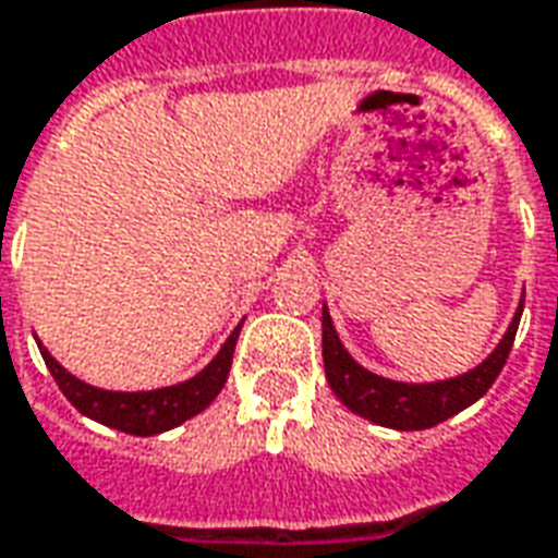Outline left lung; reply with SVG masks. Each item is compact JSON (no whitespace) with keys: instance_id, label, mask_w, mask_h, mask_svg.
I'll list each match as a JSON object with an SVG mask.
<instances>
[{"instance_id":"8db88e82","label":"left lung","mask_w":558,"mask_h":558,"mask_svg":"<svg viewBox=\"0 0 558 558\" xmlns=\"http://www.w3.org/2000/svg\"><path fill=\"white\" fill-rule=\"evenodd\" d=\"M520 314H523V307L517 311V317L510 323L508 335L501 338V344L496 347V353L483 365H477L474 372L453 377V380H441V384H399V380L377 377L356 365L344 344L338 341L329 311H323V365H326L329 387L353 414L365 416L377 426L399 428V432L438 426L447 416L474 404L496 384V377L508 362L513 338H517Z\"/></svg>"}]
</instances>
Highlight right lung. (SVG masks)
Wrapping results in <instances>:
<instances>
[{"label":"right lung","mask_w":558,"mask_h":558,"mask_svg":"<svg viewBox=\"0 0 558 558\" xmlns=\"http://www.w3.org/2000/svg\"><path fill=\"white\" fill-rule=\"evenodd\" d=\"M239 332L241 326L229 335L223 350L214 356L205 372H198L196 377H190L178 387L150 389V392H108V389L89 387V384L65 372L45 347L38 344V350H41L53 380L60 384L62 396L72 401L81 414L102 423V426L120 428L126 435H159V432L181 426L184 420L205 411L217 399V392L223 389L229 368H232V353H235Z\"/></svg>","instance_id":"add662e5"}]
</instances>
